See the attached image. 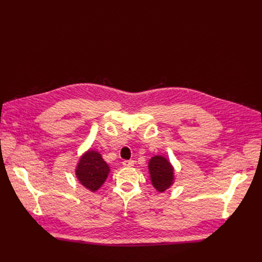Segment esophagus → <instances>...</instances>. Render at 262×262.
I'll return each instance as SVG.
<instances>
[{"label": "esophagus", "mask_w": 262, "mask_h": 262, "mask_svg": "<svg viewBox=\"0 0 262 262\" xmlns=\"http://www.w3.org/2000/svg\"><path fill=\"white\" fill-rule=\"evenodd\" d=\"M123 166L124 167H133L134 166V161H123Z\"/></svg>", "instance_id": "esophagus-1"}]
</instances>
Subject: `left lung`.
I'll return each mask as SVG.
<instances>
[{
    "mask_svg": "<svg viewBox=\"0 0 262 262\" xmlns=\"http://www.w3.org/2000/svg\"><path fill=\"white\" fill-rule=\"evenodd\" d=\"M150 180L155 189L160 193L165 192L173 184L174 168L163 156H155L148 163Z\"/></svg>",
    "mask_w": 262,
    "mask_h": 262,
    "instance_id": "obj_1",
    "label": "left lung"
}]
</instances>
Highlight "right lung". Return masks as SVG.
I'll return each instance as SVG.
<instances>
[{
	"label": "right lung",
	"instance_id": "1",
	"mask_svg": "<svg viewBox=\"0 0 262 262\" xmlns=\"http://www.w3.org/2000/svg\"><path fill=\"white\" fill-rule=\"evenodd\" d=\"M110 173V167L97 151L89 150L79 160L76 175L86 189L96 192L105 181Z\"/></svg>",
	"mask_w": 262,
	"mask_h": 262
}]
</instances>
